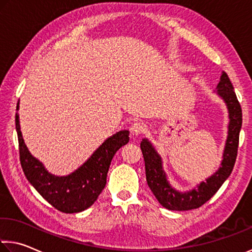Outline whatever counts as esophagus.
Masks as SVG:
<instances>
[{
    "mask_svg": "<svg viewBox=\"0 0 252 252\" xmlns=\"http://www.w3.org/2000/svg\"><path fill=\"white\" fill-rule=\"evenodd\" d=\"M146 131V126L143 122H134L132 126H130V132L133 137H137V135L143 133Z\"/></svg>",
    "mask_w": 252,
    "mask_h": 252,
    "instance_id": "esophagus-1",
    "label": "esophagus"
}]
</instances>
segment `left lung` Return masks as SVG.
Here are the masks:
<instances>
[{"label": "left lung", "instance_id": "obj_1", "mask_svg": "<svg viewBox=\"0 0 252 252\" xmlns=\"http://www.w3.org/2000/svg\"><path fill=\"white\" fill-rule=\"evenodd\" d=\"M217 95L224 102L229 113L227 135L222 160L220 163L221 166L214 174L207 177L205 182H201L186 191L176 189L168 181V176L163 169L161 156L158 154L153 143L147 138H143L140 143L145 159L148 186L150 187L158 202L170 211H189L202 206L217 193L233 169L238 153L239 133L242 126V111L229 76L224 71H222L220 77Z\"/></svg>", "mask_w": 252, "mask_h": 252}]
</instances>
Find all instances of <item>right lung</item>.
Segmentation results:
<instances>
[{"label": "right lung", "mask_w": 252, "mask_h": 252, "mask_svg": "<svg viewBox=\"0 0 252 252\" xmlns=\"http://www.w3.org/2000/svg\"><path fill=\"white\" fill-rule=\"evenodd\" d=\"M15 127L20 161L27 179L49 204L63 213L82 212L94 204L105 187L112 158L120 148L129 142V131H119L107 138L73 173L66 176H56L28 149L22 137L18 112L15 114Z\"/></svg>", "instance_id": "1"}]
</instances>
